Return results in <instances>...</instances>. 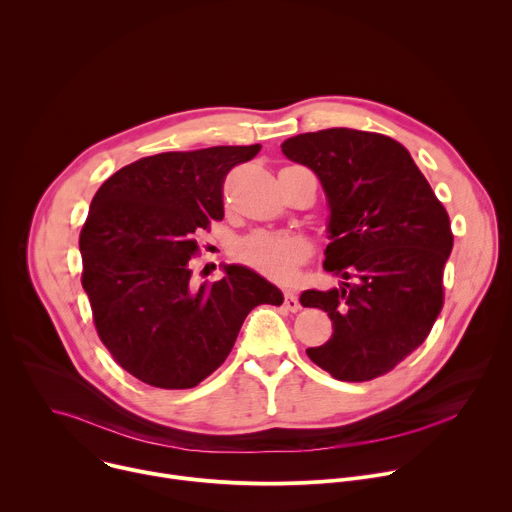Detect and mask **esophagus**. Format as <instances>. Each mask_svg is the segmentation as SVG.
<instances>
[{"label":"esophagus","instance_id":"esophagus-1","mask_svg":"<svg viewBox=\"0 0 512 512\" xmlns=\"http://www.w3.org/2000/svg\"><path fill=\"white\" fill-rule=\"evenodd\" d=\"M283 308L289 310V312H298V310L302 308L298 296L291 294V291H285V296H283Z\"/></svg>","mask_w":512,"mask_h":512}]
</instances>
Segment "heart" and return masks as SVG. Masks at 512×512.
<instances>
[{"label": "heart", "instance_id": "obj_1", "mask_svg": "<svg viewBox=\"0 0 512 512\" xmlns=\"http://www.w3.org/2000/svg\"><path fill=\"white\" fill-rule=\"evenodd\" d=\"M308 245L296 235L255 231L235 245V259L261 277L287 283L308 259Z\"/></svg>", "mask_w": 512, "mask_h": 512}]
</instances>
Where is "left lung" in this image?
I'll list each match as a JSON object with an SVG mask.
<instances>
[{
    "label": "left lung",
    "instance_id": "left-lung-1",
    "mask_svg": "<svg viewBox=\"0 0 512 512\" xmlns=\"http://www.w3.org/2000/svg\"><path fill=\"white\" fill-rule=\"evenodd\" d=\"M314 170L330 204L324 269L342 287L306 289L304 308L328 312L332 338L308 356L338 381L393 371L429 336L444 308L450 216L399 141L332 127L281 143Z\"/></svg>",
    "mask_w": 512,
    "mask_h": 512
}]
</instances>
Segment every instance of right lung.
Listing matches in <instances>:
<instances>
[{
  "mask_svg": "<svg viewBox=\"0 0 512 512\" xmlns=\"http://www.w3.org/2000/svg\"><path fill=\"white\" fill-rule=\"evenodd\" d=\"M261 145H216L141 158L97 190L79 247L93 322L113 360L145 385L190 389L212 375L259 304L281 291L255 271L229 265L198 285L196 235L223 221L227 174Z\"/></svg>",
  "mask_w": 512,
  "mask_h": 512,
  "instance_id": "1",
  "label": "right lung"
}]
</instances>
